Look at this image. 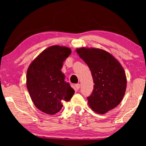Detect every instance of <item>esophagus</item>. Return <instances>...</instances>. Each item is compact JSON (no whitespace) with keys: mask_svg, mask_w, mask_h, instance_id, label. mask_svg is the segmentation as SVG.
Segmentation results:
<instances>
[{"mask_svg":"<svg viewBox=\"0 0 146 146\" xmlns=\"http://www.w3.org/2000/svg\"><path fill=\"white\" fill-rule=\"evenodd\" d=\"M75 88L76 90H79L80 88V84H77L75 85Z\"/></svg>","mask_w":146,"mask_h":146,"instance_id":"obj_1","label":"esophagus"}]
</instances>
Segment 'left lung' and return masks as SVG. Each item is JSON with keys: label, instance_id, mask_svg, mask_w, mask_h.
Instances as JSON below:
<instances>
[{"label": "left lung", "instance_id": "1", "mask_svg": "<svg viewBox=\"0 0 146 146\" xmlns=\"http://www.w3.org/2000/svg\"><path fill=\"white\" fill-rule=\"evenodd\" d=\"M80 57L90 70L94 85L88 104L96 112L104 113L120 103L126 89V77L119 62L106 51L80 48Z\"/></svg>", "mask_w": 146, "mask_h": 146}]
</instances>
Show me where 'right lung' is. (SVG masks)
I'll return each instance as SVG.
<instances>
[{
	"instance_id": "add662e5",
	"label": "right lung",
	"mask_w": 146,
	"mask_h": 146,
	"mask_svg": "<svg viewBox=\"0 0 146 146\" xmlns=\"http://www.w3.org/2000/svg\"><path fill=\"white\" fill-rule=\"evenodd\" d=\"M69 48L52 46L44 50L31 64L27 74V86L36 107L48 114L61 110L74 90L65 82L61 72L64 62L70 55Z\"/></svg>"
}]
</instances>
